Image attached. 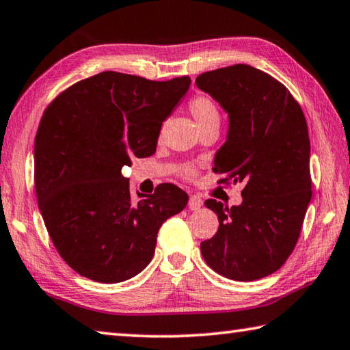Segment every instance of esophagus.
<instances>
[{"label": "esophagus", "mask_w": 350, "mask_h": 350, "mask_svg": "<svg viewBox=\"0 0 350 350\" xmlns=\"http://www.w3.org/2000/svg\"><path fill=\"white\" fill-rule=\"evenodd\" d=\"M201 206H203V198L200 195H191V198H189V209L198 211Z\"/></svg>", "instance_id": "esophagus-1"}]
</instances>
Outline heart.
Segmentation results:
<instances>
[{"label": "heart", "mask_w": 350, "mask_h": 350, "mask_svg": "<svg viewBox=\"0 0 350 350\" xmlns=\"http://www.w3.org/2000/svg\"><path fill=\"white\" fill-rule=\"evenodd\" d=\"M189 112H191L192 118L195 120V124L198 126L200 131H204L207 127L219 126V110L215 101L207 95H195L191 101H189ZM195 174V169L192 165H186L183 169V175L191 178Z\"/></svg>", "instance_id": "b5f03b06"}]
</instances>
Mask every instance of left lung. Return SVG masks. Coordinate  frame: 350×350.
<instances>
[{
    "mask_svg": "<svg viewBox=\"0 0 350 350\" xmlns=\"http://www.w3.org/2000/svg\"><path fill=\"white\" fill-rule=\"evenodd\" d=\"M197 85L229 113L228 139L217 152L219 183H243V203L204 204L218 215V232L201 243L217 273L255 281L277 272L297 246L312 198L308 122L278 79L247 64L204 72Z\"/></svg>",
    "mask_w": 350,
    "mask_h": 350,
    "instance_id": "8db88e82",
    "label": "left lung"
}]
</instances>
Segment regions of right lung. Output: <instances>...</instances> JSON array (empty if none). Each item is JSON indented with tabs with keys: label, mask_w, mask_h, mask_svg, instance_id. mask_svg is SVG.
Instances as JSON below:
<instances>
[{
	"label": "right lung",
	"mask_w": 350,
	"mask_h": 350,
	"mask_svg": "<svg viewBox=\"0 0 350 350\" xmlns=\"http://www.w3.org/2000/svg\"><path fill=\"white\" fill-rule=\"evenodd\" d=\"M189 85V77L152 81L107 70L72 84L42 113L36 200L55 249L81 277L112 284L138 275L161 224L186 207L187 193L170 183L133 200L121 169L155 153Z\"/></svg>",
	"instance_id": "obj_1"
}]
</instances>
